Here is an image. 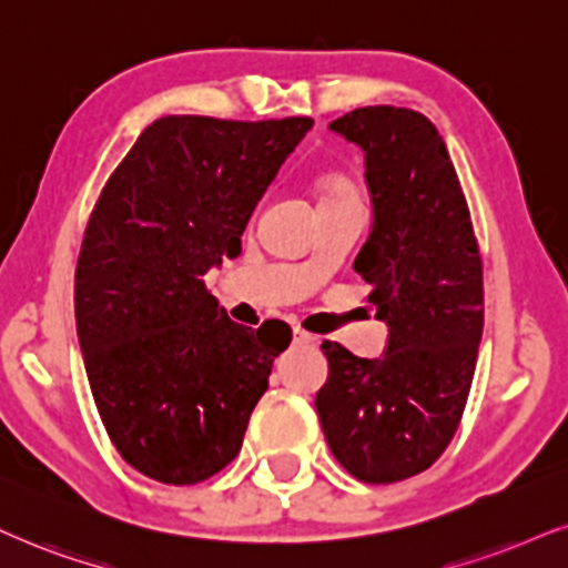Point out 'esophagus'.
<instances>
[{
    "label": "esophagus",
    "instance_id": "1",
    "mask_svg": "<svg viewBox=\"0 0 568 568\" xmlns=\"http://www.w3.org/2000/svg\"><path fill=\"white\" fill-rule=\"evenodd\" d=\"M292 337H295V342H297V345H311V342H313V339H316V337H313V334H307V332H303V328H295V332H292Z\"/></svg>",
    "mask_w": 568,
    "mask_h": 568
}]
</instances>
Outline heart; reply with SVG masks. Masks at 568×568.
Returning <instances> with one entry per match:
<instances>
[{"label":"heart","mask_w":568,"mask_h":568,"mask_svg":"<svg viewBox=\"0 0 568 568\" xmlns=\"http://www.w3.org/2000/svg\"><path fill=\"white\" fill-rule=\"evenodd\" d=\"M321 194H324V197H353L355 189L349 186L345 179H326L324 184H321Z\"/></svg>","instance_id":"obj_1"}]
</instances>
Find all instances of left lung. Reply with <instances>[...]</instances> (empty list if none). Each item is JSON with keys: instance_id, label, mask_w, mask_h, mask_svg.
<instances>
[{"instance_id": "1", "label": "left lung", "mask_w": 568, "mask_h": 568, "mask_svg": "<svg viewBox=\"0 0 568 568\" xmlns=\"http://www.w3.org/2000/svg\"><path fill=\"white\" fill-rule=\"evenodd\" d=\"M328 129L366 152L374 223L353 268L389 337L374 361L324 342L328 379L316 410L355 479L392 485L426 471L464 416L485 326L479 244L429 118L376 104Z\"/></svg>"}]
</instances>
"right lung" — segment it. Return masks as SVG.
<instances>
[{
	"instance_id": "obj_1",
	"label": "right lung",
	"mask_w": 568,
	"mask_h": 568,
	"mask_svg": "<svg viewBox=\"0 0 568 568\" xmlns=\"http://www.w3.org/2000/svg\"><path fill=\"white\" fill-rule=\"evenodd\" d=\"M311 125L158 118L91 210L75 328L104 429L144 477L197 485L242 450L292 328L234 324L205 273L240 255L252 210Z\"/></svg>"
}]
</instances>
